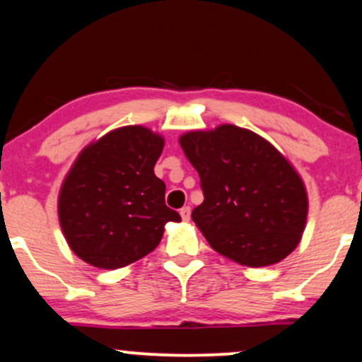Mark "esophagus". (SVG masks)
Instances as JSON below:
<instances>
[{"label": "esophagus", "mask_w": 362, "mask_h": 362, "mask_svg": "<svg viewBox=\"0 0 362 362\" xmlns=\"http://www.w3.org/2000/svg\"><path fill=\"white\" fill-rule=\"evenodd\" d=\"M180 216H182V219H184L185 223H187V221L190 219V207H189V206L182 207V209H180Z\"/></svg>", "instance_id": "esophagus-1"}]
</instances>
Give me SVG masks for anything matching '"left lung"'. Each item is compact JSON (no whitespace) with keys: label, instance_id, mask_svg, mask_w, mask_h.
<instances>
[{"label":"left lung","instance_id":"8db88e82","mask_svg":"<svg viewBox=\"0 0 362 362\" xmlns=\"http://www.w3.org/2000/svg\"><path fill=\"white\" fill-rule=\"evenodd\" d=\"M178 141L204 192L192 219L217 252L259 268L297 247L307 223V190L272 143L234 124L189 132Z\"/></svg>","mask_w":362,"mask_h":362}]
</instances>
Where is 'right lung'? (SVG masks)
Returning a JSON list of instances; mask_svg holds the SVG:
<instances>
[{
    "instance_id": "1",
    "label": "right lung",
    "mask_w": 362,
    "mask_h": 362,
    "mask_svg": "<svg viewBox=\"0 0 362 362\" xmlns=\"http://www.w3.org/2000/svg\"><path fill=\"white\" fill-rule=\"evenodd\" d=\"M165 139L145 126L112 129L81 151L59 194L67 245L86 263L116 269L151 252L165 224L180 223L165 204L153 167Z\"/></svg>"
}]
</instances>
